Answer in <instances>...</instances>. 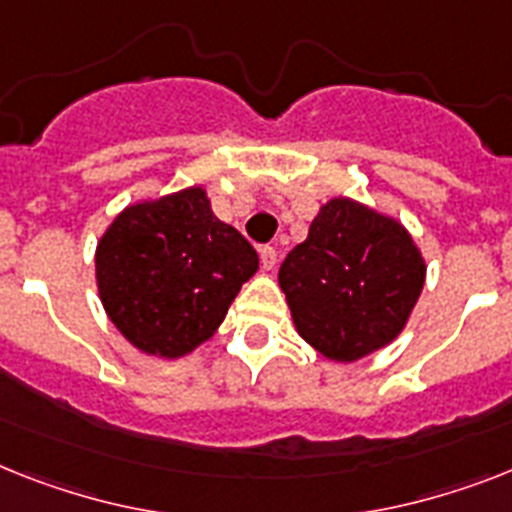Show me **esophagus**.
<instances>
[{
    "mask_svg": "<svg viewBox=\"0 0 512 512\" xmlns=\"http://www.w3.org/2000/svg\"><path fill=\"white\" fill-rule=\"evenodd\" d=\"M259 256H261V266H264L266 272H269V269H274V264H277V251H274L272 246H261Z\"/></svg>",
    "mask_w": 512,
    "mask_h": 512,
    "instance_id": "1",
    "label": "esophagus"
}]
</instances>
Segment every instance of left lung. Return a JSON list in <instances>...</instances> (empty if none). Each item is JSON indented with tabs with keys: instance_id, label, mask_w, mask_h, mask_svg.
Instances as JSON below:
<instances>
[{
	"instance_id": "left-lung-1",
	"label": "left lung",
	"mask_w": 512,
	"mask_h": 512,
	"mask_svg": "<svg viewBox=\"0 0 512 512\" xmlns=\"http://www.w3.org/2000/svg\"><path fill=\"white\" fill-rule=\"evenodd\" d=\"M411 235L374 209L332 198L287 253L280 287L298 335L335 361H356L398 337L424 287Z\"/></svg>"
}]
</instances>
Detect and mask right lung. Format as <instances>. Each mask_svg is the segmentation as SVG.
<instances>
[{"label": "right lung", "mask_w": 512, "mask_h": 512, "mask_svg": "<svg viewBox=\"0 0 512 512\" xmlns=\"http://www.w3.org/2000/svg\"><path fill=\"white\" fill-rule=\"evenodd\" d=\"M259 256L211 214L201 188L128 206L96 248L101 303L143 353L185 356L209 340Z\"/></svg>", "instance_id": "add662e5"}]
</instances>
